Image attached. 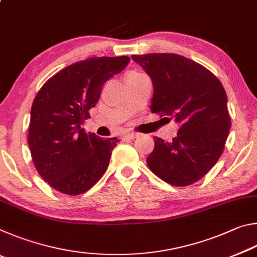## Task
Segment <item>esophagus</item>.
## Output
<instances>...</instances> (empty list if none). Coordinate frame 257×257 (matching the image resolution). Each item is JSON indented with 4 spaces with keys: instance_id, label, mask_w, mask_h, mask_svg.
Here are the masks:
<instances>
[{
    "instance_id": "esophagus-1",
    "label": "esophagus",
    "mask_w": 257,
    "mask_h": 257,
    "mask_svg": "<svg viewBox=\"0 0 257 257\" xmlns=\"http://www.w3.org/2000/svg\"><path fill=\"white\" fill-rule=\"evenodd\" d=\"M138 136H139V135L136 134V133H128V134H124V135H123V138L134 139V138H137Z\"/></svg>"
}]
</instances>
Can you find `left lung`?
<instances>
[{
    "mask_svg": "<svg viewBox=\"0 0 257 257\" xmlns=\"http://www.w3.org/2000/svg\"><path fill=\"white\" fill-rule=\"evenodd\" d=\"M132 58L153 81L152 113L171 116L180 125L171 142L154 137L149 168L172 186L194 184L222 155L231 127L223 86L208 69L179 54Z\"/></svg>",
    "mask_w": 257,
    "mask_h": 257,
    "instance_id": "1",
    "label": "left lung"
}]
</instances>
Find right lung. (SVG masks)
Segmentation results:
<instances>
[{
	"instance_id": "1",
	"label": "right lung",
	"mask_w": 257,
	"mask_h": 257,
	"mask_svg": "<svg viewBox=\"0 0 257 257\" xmlns=\"http://www.w3.org/2000/svg\"><path fill=\"white\" fill-rule=\"evenodd\" d=\"M128 56L89 58L51 77L35 97L28 145L35 168L52 188L80 195L105 173L118 139L86 134L80 125L105 82L128 66Z\"/></svg>"
}]
</instances>
